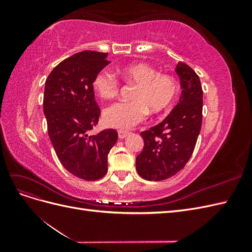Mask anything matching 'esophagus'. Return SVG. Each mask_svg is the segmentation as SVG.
I'll return each mask as SVG.
<instances>
[{"label":"esophagus","mask_w":252,"mask_h":252,"mask_svg":"<svg viewBox=\"0 0 252 252\" xmlns=\"http://www.w3.org/2000/svg\"><path fill=\"white\" fill-rule=\"evenodd\" d=\"M129 134V131L126 130H119V138L120 139H124Z\"/></svg>","instance_id":"34e87169"}]
</instances>
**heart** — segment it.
<instances>
[{
  "instance_id": "obj_1",
  "label": "heart",
  "mask_w": 252,
  "mask_h": 252,
  "mask_svg": "<svg viewBox=\"0 0 252 252\" xmlns=\"http://www.w3.org/2000/svg\"><path fill=\"white\" fill-rule=\"evenodd\" d=\"M123 80L133 83L136 88L131 102H122L105 109L103 119L106 125L113 128H130L146 118L148 110L158 113L165 110L178 94V83L170 74L158 73L147 64H131L120 71ZM94 89L105 100L116 97L120 90L119 80L109 71L102 70L94 80Z\"/></svg>"
}]
</instances>
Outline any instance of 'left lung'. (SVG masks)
<instances>
[{
    "label": "left lung",
    "instance_id": "left-lung-1",
    "mask_svg": "<svg viewBox=\"0 0 252 252\" xmlns=\"http://www.w3.org/2000/svg\"><path fill=\"white\" fill-rule=\"evenodd\" d=\"M183 88L180 102L162 123L141 132L144 148L136 157V171L145 180L163 181L184 168L201 131L203 90L199 75L187 64L175 69Z\"/></svg>",
    "mask_w": 252,
    "mask_h": 252
}]
</instances>
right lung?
I'll list each match as a JSON object with an SVG mask.
<instances>
[{"mask_svg":"<svg viewBox=\"0 0 252 252\" xmlns=\"http://www.w3.org/2000/svg\"><path fill=\"white\" fill-rule=\"evenodd\" d=\"M106 58L104 52H78L53 68L45 82L43 109L52 146L64 168L85 181L107 173V157L118 140L114 129L88 135L101 116L93 83L110 63Z\"/></svg>","mask_w":252,"mask_h":252,"instance_id":"1","label":"right lung"}]
</instances>
